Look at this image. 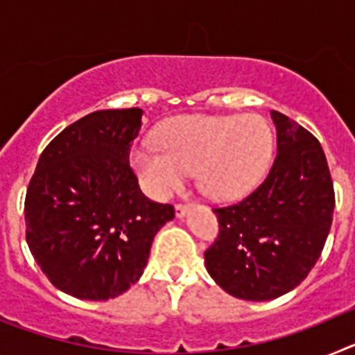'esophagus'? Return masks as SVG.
Instances as JSON below:
<instances>
[{
	"mask_svg": "<svg viewBox=\"0 0 355 355\" xmlns=\"http://www.w3.org/2000/svg\"><path fill=\"white\" fill-rule=\"evenodd\" d=\"M174 209H175V216H178V218H183V216L187 215L188 209H190V208H188L187 205H175Z\"/></svg>",
	"mask_w": 355,
	"mask_h": 355,
	"instance_id": "esophagus-1",
	"label": "esophagus"
}]
</instances>
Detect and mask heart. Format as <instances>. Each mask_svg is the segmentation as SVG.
<instances>
[{
    "mask_svg": "<svg viewBox=\"0 0 355 355\" xmlns=\"http://www.w3.org/2000/svg\"><path fill=\"white\" fill-rule=\"evenodd\" d=\"M156 142L130 153L131 168L153 197H165L196 171L206 197L236 199L261 180L272 155L270 128L252 114L181 115L162 124Z\"/></svg>",
    "mask_w": 355,
    "mask_h": 355,
    "instance_id": "b5f03b06",
    "label": "heart"
}]
</instances>
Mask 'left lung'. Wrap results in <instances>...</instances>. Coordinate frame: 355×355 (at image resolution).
Here are the masks:
<instances>
[{"instance_id": "1", "label": "left lung", "mask_w": 355, "mask_h": 355, "mask_svg": "<svg viewBox=\"0 0 355 355\" xmlns=\"http://www.w3.org/2000/svg\"><path fill=\"white\" fill-rule=\"evenodd\" d=\"M277 156L249 197L216 208L220 233L205 252L206 270L229 295L272 300L299 286L318 261L334 211L324 149L275 110Z\"/></svg>"}]
</instances>
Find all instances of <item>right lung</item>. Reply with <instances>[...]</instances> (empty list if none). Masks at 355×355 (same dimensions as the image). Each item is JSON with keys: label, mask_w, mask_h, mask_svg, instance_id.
<instances>
[{"label": "right lung", "mask_w": 355, "mask_h": 355, "mask_svg": "<svg viewBox=\"0 0 355 355\" xmlns=\"http://www.w3.org/2000/svg\"><path fill=\"white\" fill-rule=\"evenodd\" d=\"M144 110H97L49 142L24 200L26 241L37 265L64 293L119 297L144 274L171 205L147 199L130 168Z\"/></svg>", "instance_id": "1"}]
</instances>
